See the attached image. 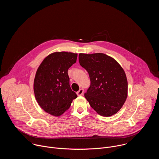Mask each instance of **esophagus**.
<instances>
[{
  "label": "esophagus",
  "instance_id": "esophagus-1",
  "mask_svg": "<svg viewBox=\"0 0 159 159\" xmlns=\"http://www.w3.org/2000/svg\"><path fill=\"white\" fill-rule=\"evenodd\" d=\"M77 94L78 96H81L84 94V89H80L79 91L77 93Z\"/></svg>",
  "mask_w": 159,
  "mask_h": 159
}]
</instances>
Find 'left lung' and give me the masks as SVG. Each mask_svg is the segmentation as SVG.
<instances>
[{
	"label": "left lung",
	"instance_id": "obj_1",
	"mask_svg": "<svg viewBox=\"0 0 159 159\" xmlns=\"http://www.w3.org/2000/svg\"><path fill=\"white\" fill-rule=\"evenodd\" d=\"M79 60L90 80L85 99L98 115L105 117L115 115L128 96V81L123 69L116 60L101 53H80Z\"/></svg>",
	"mask_w": 159,
	"mask_h": 159
}]
</instances>
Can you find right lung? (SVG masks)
<instances>
[{
  "instance_id": "add662e5",
  "label": "right lung",
  "mask_w": 159,
  "mask_h": 159,
  "mask_svg": "<svg viewBox=\"0 0 159 159\" xmlns=\"http://www.w3.org/2000/svg\"><path fill=\"white\" fill-rule=\"evenodd\" d=\"M77 53L57 52L48 55L38 68L33 84L39 106L45 112L60 116L77 96L69 84L68 69L76 62Z\"/></svg>"
}]
</instances>
